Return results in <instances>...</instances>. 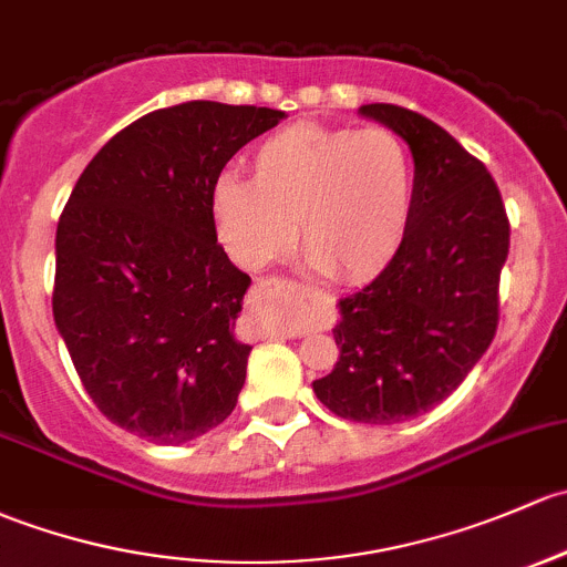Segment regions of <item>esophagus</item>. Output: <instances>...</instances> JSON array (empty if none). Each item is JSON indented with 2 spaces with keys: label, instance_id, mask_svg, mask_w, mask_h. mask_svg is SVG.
Masks as SVG:
<instances>
[{
  "label": "esophagus",
  "instance_id": "1",
  "mask_svg": "<svg viewBox=\"0 0 567 567\" xmlns=\"http://www.w3.org/2000/svg\"><path fill=\"white\" fill-rule=\"evenodd\" d=\"M307 296V288L293 279H282V277H268L260 279L255 285V299H260L264 303H277V307H285V303H293Z\"/></svg>",
  "mask_w": 567,
  "mask_h": 567
}]
</instances>
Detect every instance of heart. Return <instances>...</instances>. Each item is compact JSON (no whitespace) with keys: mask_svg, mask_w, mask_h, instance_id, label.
<instances>
[{"mask_svg":"<svg viewBox=\"0 0 567 567\" xmlns=\"http://www.w3.org/2000/svg\"><path fill=\"white\" fill-rule=\"evenodd\" d=\"M415 208V163L391 127L296 122L255 148L252 178L219 174L212 217L244 268H264L296 241L309 266L342 282H367L391 266Z\"/></svg>","mask_w":567,"mask_h":567,"instance_id":"b5f03b06","label":"heart"}]
</instances>
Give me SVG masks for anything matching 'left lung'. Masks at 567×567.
Listing matches in <instances>:
<instances>
[{
    "mask_svg": "<svg viewBox=\"0 0 567 567\" xmlns=\"http://www.w3.org/2000/svg\"><path fill=\"white\" fill-rule=\"evenodd\" d=\"M410 146L415 208L385 271L339 299V361L312 389L339 419L399 424L458 389L497 331L511 225L486 165L421 113L361 105Z\"/></svg>",
    "mask_w": 567,
    "mask_h": 567,
    "instance_id": "8db88e82",
    "label": "left lung"
}]
</instances>
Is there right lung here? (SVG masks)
I'll list each match as a JSON object with an SVG mask.
<instances>
[{"label":"right lung","instance_id":"obj_1","mask_svg":"<svg viewBox=\"0 0 567 567\" xmlns=\"http://www.w3.org/2000/svg\"><path fill=\"white\" fill-rule=\"evenodd\" d=\"M282 118L212 100L146 113L94 154L59 217L53 323L100 413L138 437L182 445L234 413L252 279L217 244L212 184Z\"/></svg>","mask_w":567,"mask_h":567}]
</instances>
